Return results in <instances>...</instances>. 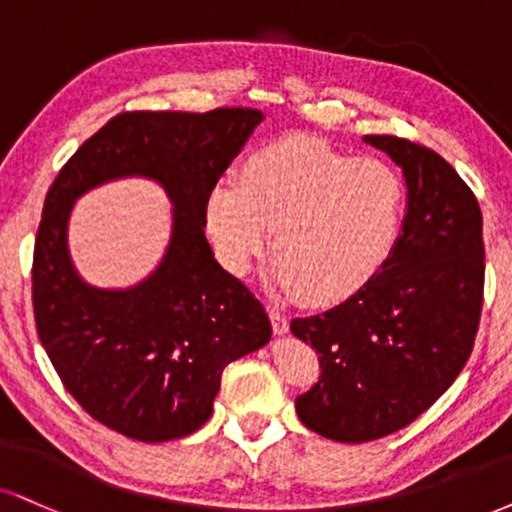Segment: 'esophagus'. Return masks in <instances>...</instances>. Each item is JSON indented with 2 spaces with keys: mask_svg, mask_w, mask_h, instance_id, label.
Here are the masks:
<instances>
[{
  "mask_svg": "<svg viewBox=\"0 0 512 512\" xmlns=\"http://www.w3.org/2000/svg\"><path fill=\"white\" fill-rule=\"evenodd\" d=\"M269 316H271V326H274V333H278V335L288 333L290 321H288V316L281 312V309H278V307H269Z\"/></svg>",
  "mask_w": 512,
  "mask_h": 512,
  "instance_id": "1",
  "label": "esophagus"
}]
</instances>
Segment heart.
<instances>
[{
	"label": "heart",
	"mask_w": 512,
	"mask_h": 512,
	"mask_svg": "<svg viewBox=\"0 0 512 512\" xmlns=\"http://www.w3.org/2000/svg\"><path fill=\"white\" fill-rule=\"evenodd\" d=\"M404 181L387 163L349 158L288 134L245 160L208 196V229L224 267L248 274L274 231V278L314 304L340 302L383 269L404 219Z\"/></svg>",
	"instance_id": "1"
}]
</instances>
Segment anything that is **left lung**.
Returning a JSON list of instances; mask_svg holds the SVG:
<instances>
[{
  "mask_svg": "<svg viewBox=\"0 0 512 512\" xmlns=\"http://www.w3.org/2000/svg\"><path fill=\"white\" fill-rule=\"evenodd\" d=\"M404 170L406 217L383 269L290 331L319 354V383L295 399L316 435L361 444L428 411L468 364L484 302L482 210L442 155L368 134Z\"/></svg>",
  "mask_w": 512,
  "mask_h": 512,
  "instance_id": "obj_1",
  "label": "left lung"
}]
</instances>
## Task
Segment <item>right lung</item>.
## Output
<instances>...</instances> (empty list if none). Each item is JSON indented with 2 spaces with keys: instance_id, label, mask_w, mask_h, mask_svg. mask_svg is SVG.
I'll use <instances>...</instances> for the list:
<instances>
[{
  "instance_id": "1",
  "label": "right lung",
  "mask_w": 512,
  "mask_h": 512,
  "mask_svg": "<svg viewBox=\"0 0 512 512\" xmlns=\"http://www.w3.org/2000/svg\"><path fill=\"white\" fill-rule=\"evenodd\" d=\"M260 122L255 108L120 113L77 148L44 198L32 255L37 335L77 404L129 439L196 432L224 368L271 338L262 302L219 267L203 231L210 191ZM125 173L171 193L173 243L137 289L99 291L69 264L67 215L77 195Z\"/></svg>"
}]
</instances>
